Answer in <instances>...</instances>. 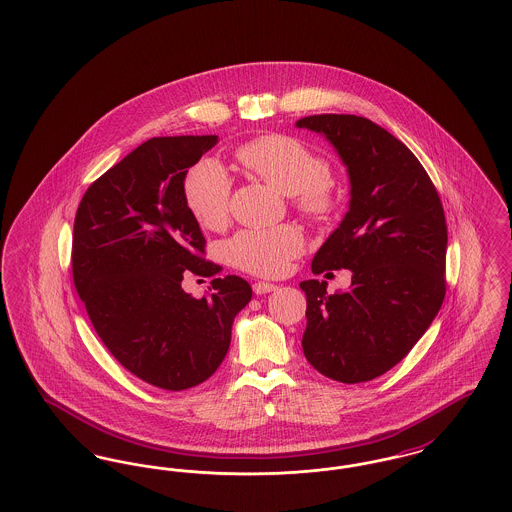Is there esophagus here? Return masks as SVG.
<instances>
[{"instance_id":"obj_1","label":"esophagus","mask_w":512,"mask_h":512,"mask_svg":"<svg viewBox=\"0 0 512 512\" xmlns=\"http://www.w3.org/2000/svg\"><path fill=\"white\" fill-rule=\"evenodd\" d=\"M278 286L276 284H270V282H255L253 284V292L257 295H263V293L274 292Z\"/></svg>"}]
</instances>
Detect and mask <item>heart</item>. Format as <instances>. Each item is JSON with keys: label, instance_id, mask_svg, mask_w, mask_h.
<instances>
[{"label": "heart", "instance_id": "1", "mask_svg": "<svg viewBox=\"0 0 512 512\" xmlns=\"http://www.w3.org/2000/svg\"><path fill=\"white\" fill-rule=\"evenodd\" d=\"M245 169L255 172L268 186L282 194L292 195L295 207L313 217L330 219L336 211V199L328 190V161L305 146L301 140L286 134H265L249 140L236 151ZM230 176L219 159L205 157L186 172L182 192L184 201L203 228H220L228 217ZM303 234L290 224L242 230L230 238L224 251L234 267L259 276H278L290 267L303 251Z\"/></svg>", "mask_w": 512, "mask_h": 512}]
</instances>
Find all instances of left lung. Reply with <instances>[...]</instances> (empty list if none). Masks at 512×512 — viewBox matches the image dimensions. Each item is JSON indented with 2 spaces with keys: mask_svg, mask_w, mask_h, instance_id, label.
<instances>
[{
  "mask_svg": "<svg viewBox=\"0 0 512 512\" xmlns=\"http://www.w3.org/2000/svg\"><path fill=\"white\" fill-rule=\"evenodd\" d=\"M324 136L349 176V211L320 245L313 272L351 270L347 292L305 280L303 353L343 384L382 376L424 336L445 297L447 224L438 192L413 151L357 115L295 122Z\"/></svg>",
  "mask_w": 512,
  "mask_h": 512,
  "instance_id": "left-lung-1",
  "label": "left lung"
}]
</instances>
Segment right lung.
<instances>
[{
  "label": "right lung",
  "instance_id": "1",
  "mask_svg": "<svg viewBox=\"0 0 512 512\" xmlns=\"http://www.w3.org/2000/svg\"><path fill=\"white\" fill-rule=\"evenodd\" d=\"M219 136L151 138L99 176L73 232V278L99 338L134 376L161 390L194 388L228 353L251 286L228 274L194 299L184 272L215 276L182 184Z\"/></svg>",
  "mask_w": 512,
  "mask_h": 512
}]
</instances>
